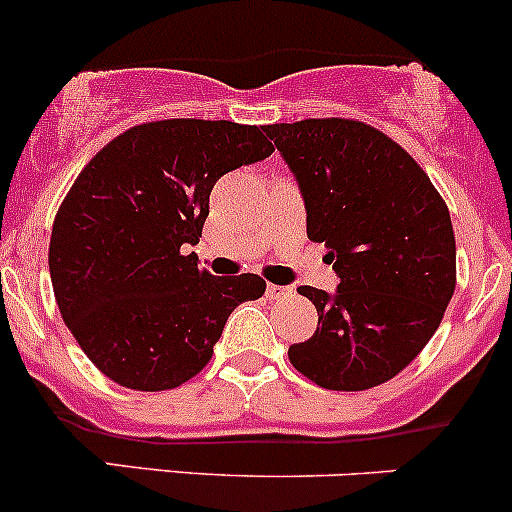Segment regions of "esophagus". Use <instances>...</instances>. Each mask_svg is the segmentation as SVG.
<instances>
[{
  "label": "esophagus",
  "mask_w": 512,
  "mask_h": 512,
  "mask_svg": "<svg viewBox=\"0 0 512 512\" xmlns=\"http://www.w3.org/2000/svg\"><path fill=\"white\" fill-rule=\"evenodd\" d=\"M292 294V287H282V285H267V297L270 299H285Z\"/></svg>",
  "instance_id": "34e87169"
}]
</instances>
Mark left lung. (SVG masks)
I'll return each mask as SVG.
<instances>
[{
    "mask_svg": "<svg viewBox=\"0 0 512 512\" xmlns=\"http://www.w3.org/2000/svg\"><path fill=\"white\" fill-rule=\"evenodd\" d=\"M302 190L307 235L324 242L339 277L317 307V332L289 347L322 389L364 391L394 379L436 334L456 289V237L431 178L394 138L354 118L272 123Z\"/></svg>",
    "mask_w": 512,
    "mask_h": 512,
    "instance_id": "8db88e82",
    "label": "left lung"
}]
</instances>
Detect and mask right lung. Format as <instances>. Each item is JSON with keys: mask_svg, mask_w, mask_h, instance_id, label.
<instances>
[{"mask_svg": "<svg viewBox=\"0 0 512 512\" xmlns=\"http://www.w3.org/2000/svg\"><path fill=\"white\" fill-rule=\"evenodd\" d=\"M272 151L257 126L168 118L128 128L86 163L54 218L49 272L101 374L133 391L175 389L208 364L232 309L265 294L260 275L215 277L188 247L218 178Z\"/></svg>", "mask_w": 512, "mask_h": 512, "instance_id": "right-lung-1", "label": "right lung"}]
</instances>
